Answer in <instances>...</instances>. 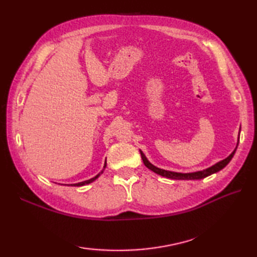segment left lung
I'll return each instance as SVG.
<instances>
[{"instance_id": "obj_1", "label": "left lung", "mask_w": 257, "mask_h": 257, "mask_svg": "<svg viewBox=\"0 0 257 257\" xmlns=\"http://www.w3.org/2000/svg\"><path fill=\"white\" fill-rule=\"evenodd\" d=\"M235 151H236V148L230 156L226 158V159L217 162L216 165L207 168L203 171H196V172H191V173H180V172H172V171L163 170V169H159V168L155 167L154 165H151V163L148 160H147V158L143 154V151H140V155H141V158H143V161L145 163V166L148 169H150L151 171H154L155 173L159 174V176H161V177H165V178H168V179H173V180H200V179H203L207 176H211V174L222 170V169L224 168L225 166H227V163L232 160V158H233L234 154H235Z\"/></svg>"}]
</instances>
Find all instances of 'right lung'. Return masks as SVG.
<instances>
[{"label":"right lung","instance_id":"right-lung-1","mask_svg":"<svg viewBox=\"0 0 257 257\" xmlns=\"http://www.w3.org/2000/svg\"><path fill=\"white\" fill-rule=\"evenodd\" d=\"M106 165L107 163L105 162V166H103V169L106 168ZM103 172V170L100 172V173H102ZM100 173H98L96 177H94V178H91V179H89V180H86V181H83V182H79V183H76V184H72V185H76V187H81V185H85V184H88V183H90V182H92V181H95V180L100 176Z\"/></svg>","mask_w":257,"mask_h":257}]
</instances>
